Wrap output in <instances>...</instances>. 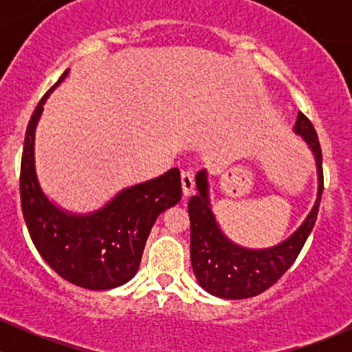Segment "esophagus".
Returning a JSON list of instances; mask_svg holds the SVG:
<instances>
[{"label":"esophagus","instance_id":"1","mask_svg":"<svg viewBox=\"0 0 352 352\" xmlns=\"http://www.w3.org/2000/svg\"><path fill=\"white\" fill-rule=\"evenodd\" d=\"M180 180H182V192L184 196H190V194L194 192V175L190 172H182V175H180Z\"/></svg>","mask_w":352,"mask_h":352}]
</instances>
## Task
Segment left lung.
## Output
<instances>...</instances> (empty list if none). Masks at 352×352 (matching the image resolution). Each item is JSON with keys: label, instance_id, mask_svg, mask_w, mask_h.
Instances as JSON below:
<instances>
[{"label": "left lung", "instance_id": "1", "mask_svg": "<svg viewBox=\"0 0 352 352\" xmlns=\"http://www.w3.org/2000/svg\"><path fill=\"white\" fill-rule=\"evenodd\" d=\"M294 133L303 138L315 156L318 192L314 208L300 228L285 242L269 248H247L232 242L219 228L209 201L208 172L196 175L197 194L189 201L190 262L202 289L225 300H243L269 289L293 265L317 221L324 192L322 150L314 126L305 113L298 112Z\"/></svg>", "mask_w": 352, "mask_h": 352}]
</instances>
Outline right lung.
Here are the masks:
<instances>
[{
  "label": "right lung",
  "instance_id": "right-lung-1",
  "mask_svg": "<svg viewBox=\"0 0 352 352\" xmlns=\"http://www.w3.org/2000/svg\"><path fill=\"white\" fill-rule=\"evenodd\" d=\"M42 97L25 133L20 199L28 233L41 257L63 279L100 291L126 285L140 269L156 218L182 197L179 168L126 187L104 208L88 214L58 208L42 190L35 172V127L51 91Z\"/></svg>",
  "mask_w": 352,
  "mask_h": 352
}]
</instances>
